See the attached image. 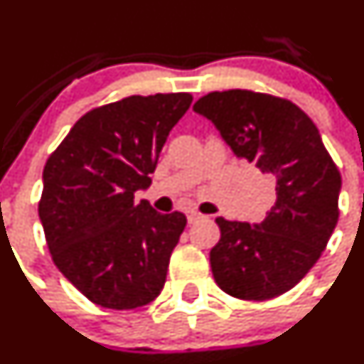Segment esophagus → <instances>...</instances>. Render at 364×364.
<instances>
[{"mask_svg": "<svg viewBox=\"0 0 364 364\" xmlns=\"http://www.w3.org/2000/svg\"><path fill=\"white\" fill-rule=\"evenodd\" d=\"M203 218H205V215L198 212H189V215H187V222H189V224H196V222L203 220Z\"/></svg>", "mask_w": 364, "mask_h": 364, "instance_id": "esophagus-1", "label": "esophagus"}]
</instances>
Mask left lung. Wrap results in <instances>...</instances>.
<instances>
[{
  "label": "left lung",
  "instance_id": "obj_1",
  "mask_svg": "<svg viewBox=\"0 0 364 364\" xmlns=\"http://www.w3.org/2000/svg\"><path fill=\"white\" fill-rule=\"evenodd\" d=\"M194 112L225 144L276 183V201L259 224L218 217L210 252L215 283L241 300H269L291 290L326 248L338 220V168L319 130L290 100L250 90L212 92Z\"/></svg>",
  "mask_w": 364,
  "mask_h": 364
}]
</instances>
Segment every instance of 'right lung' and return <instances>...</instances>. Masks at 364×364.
Segmentation results:
<instances>
[{
  "instance_id": "1",
  "label": "right lung",
  "mask_w": 364,
  "mask_h": 364,
  "mask_svg": "<svg viewBox=\"0 0 364 364\" xmlns=\"http://www.w3.org/2000/svg\"><path fill=\"white\" fill-rule=\"evenodd\" d=\"M191 93L134 95L76 121L43 170L40 220L52 259L97 306H147L165 287L187 224L181 212L135 203Z\"/></svg>"
}]
</instances>
